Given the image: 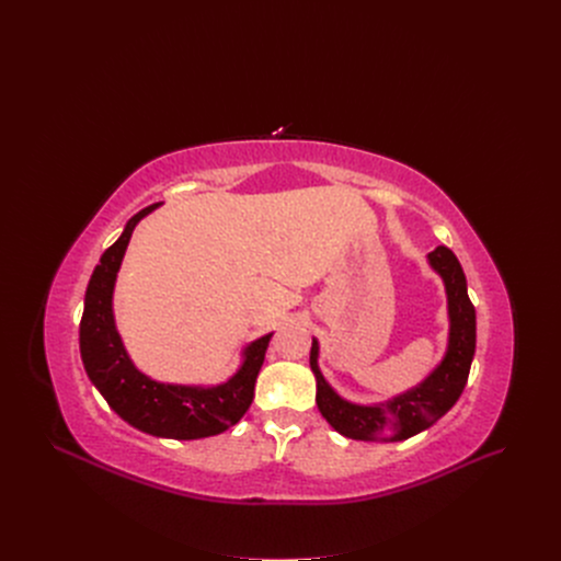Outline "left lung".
<instances>
[{
	"label": "left lung",
	"instance_id": "8db88e82",
	"mask_svg": "<svg viewBox=\"0 0 561 561\" xmlns=\"http://www.w3.org/2000/svg\"><path fill=\"white\" fill-rule=\"evenodd\" d=\"M442 277L448 304V342L439 364L413 388L386 402L357 404L342 397L319 368V342L312 337L310 368L317 381L314 402L322 417L344 437L366 442H402L444 417L459 399L474 357V306L468 299L466 275L450 249L437 247L426 255Z\"/></svg>",
	"mask_w": 561,
	"mask_h": 561
}]
</instances>
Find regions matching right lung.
I'll return each mask as SVG.
<instances>
[{
	"label": "right lung",
	"mask_w": 561,
	"mask_h": 561,
	"mask_svg": "<svg viewBox=\"0 0 561 561\" xmlns=\"http://www.w3.org/2000/svg\"><path fill=\"white\" fill-rule=\"evenodd\" d=\"M157 206L130 217L117 242L100 257L84 297L79 353L89 379L124 422L154 437L202 439L228 431L244 417L273 333L247 344L237 370L213 386L157 381L135 366L115 324L113 297L130 234Z\"/></svg>",
	"instance_id": "obj_1"
}]
</instances>
